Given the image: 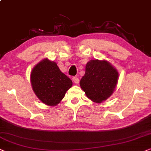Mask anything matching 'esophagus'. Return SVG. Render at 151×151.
Wrapping results in <instances>:
<instances>
[{"label":"esophagus","instance_id":"esophagus-1","mask_svg":"<svg viewBox=\"0 0 151 151\" xmlns=\"http://www.w3.org/2000/svg\"><path fill=\"white\" fill-rule=\"evenodd\" d=\"M72 80H73V81H74L75 83L78 84V83H79V79H78L77 77H73V78H72Z\"/></svg>","mask_w":151,"mask_h":151}]
</instances>
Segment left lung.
I'll return each instance as SVG.
<instances>
[{"instance_id": "left-lung-1", "label": "left lung", "mask_w": 151, "mask_h": 151, "mask_svg": "<svg viewBox=\"0 0 151 151\" xmlns=\"http://www.w3.org/2000/svg\"><path fill=\"white\" fill-rule=\"evenodd\" d=\"M119 73L107 61L90 60L86 65V72L80 86L86 96L95 103H101L113 93Z\"/></svg>"}]
</instances>
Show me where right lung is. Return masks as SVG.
<instances>
[{"label": "right lung", "mask_w": 151, "mask_h": 151, "mask_svg": "<svg viewBox=\"0 0 151 151\" xmlns=\"http://www.w3.org/2000/svg\"><path fill=\"white\" fill-rule=\"evenodd\" d=\"M32 89L43 104L55 106L72 86V80L61 72L54 61L44 59L33 68L30 76Z\"/></svg>", "instance_id": "right-lung-1"}]
</instances>
